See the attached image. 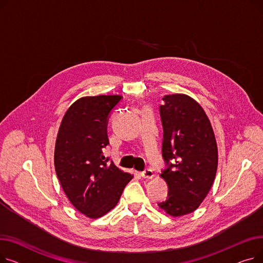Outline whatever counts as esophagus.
Masks as SVG:
<instances>
[{"mask_svg":"<svg viewBox=\"0 0 263 263\" xmlns=\"http://www.w3.org/2000/svg\"><path fill=\"white\" fill-rule=\"evenodd\" d=\"M141 176L143 177V178H145V179H151L154 177V173H153V171L151 170H145V171H143L142 173H141Z\"/></svg>","mask_w":263,"mask_h":263,"instance_id":"obj_1","label":"esophagus"}]
</instances>
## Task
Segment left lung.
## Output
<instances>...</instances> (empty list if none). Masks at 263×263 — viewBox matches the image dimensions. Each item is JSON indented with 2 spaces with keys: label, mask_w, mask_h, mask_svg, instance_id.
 <instances>
[{
  "label": "left lung",
  "mask_w": 263,
  "mask_h": 263,
  "mask_svg": "<svg viewBox=\"0 0 263 263\" xmlns=\"http://www.w3.org/2000/svg\"><path fill=\"white\" fill-rule=\"evenodd\" d=\"M160 105L163 126V177L167 198L159 206L172 216L195 211L208 194L217 170V146L210 120L191 97L164 96Z\"/></svg>",
  "instance_id": "left-lung-1"
}]
</instances>
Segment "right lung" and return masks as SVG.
I'll list each match as a JSON object with an SVG mask.
<instances>
[{
	"label": "right lung",
	"instance_id": "right-lung-1",
	"mask_svg": "<svg viewBox=\"0 0 263 263\" xmlns=\"http://www.w3.org/2000/svg\"><path fill=\"white\" fill-rule=\"evenodd\" d=\"M121 96L84 97L66 112L54 151L55 172L68 199L81 213L98 218L117 204L132 179L109 159L107 122Z\"/></svg>",
	"mask_w": 263,
	"mask_h": 263
}]
</instances>
